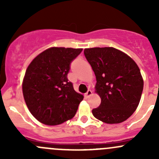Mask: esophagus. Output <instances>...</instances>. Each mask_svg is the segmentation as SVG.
Returning a JSON list of instances; mask_svg holds the SVG:
<instances>
[{
	"mask_svg": "<svg viewBox=\"0 0 159 159\" xmlns=\"http://www.w3.org/2000/svg\"><path fill=\"white\" fill-rule=\"evenodd\" d=\"M91 94H92V91H91V90H89V91H87V92L85 93V94H84V96H85L86 98H89V96H91Z\"/></svg>",
	"mask_w": 159,
	"mask_h": 159,
	"instance_id": "esophagus-1",
	"label": "esophagus"
}]
</instances>
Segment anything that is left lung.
I'll list each match as a JSON object with an SVG mask.
<instances>
[{"instance_id":"1","label":"left lung","mask_w":159,"mask_h":159,"mask_svg":"<svg viewBox=\"0 0 159 159\" xmlns=\"http://www.w3.org/2000/svg\"><path fill=\"white\" fill-rule=\"evenodd\" d=\"M84 54L96 77L94 91L102 100L93 115L107 124L123 122L137 109L142 97L144 81L139 66L112 47L85 48Z\"/></svg>"}]
</instances>
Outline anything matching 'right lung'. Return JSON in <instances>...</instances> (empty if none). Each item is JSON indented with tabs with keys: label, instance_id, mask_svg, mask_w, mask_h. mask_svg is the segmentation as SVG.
Wrapping results in <instances>:
<instances>
[{
	"label": "right lung",
	"instance_id": "add662e5",
	"mask_svg": "<svg viewBox=\"0 0 159 159\" xmlns=\"http://www.w3.org/2000/svg\"><path fill=\"white\" fill-rule=\"evenodd\" d=\"M82 48L52 47L33 59L22 82L24 98L31 115L46 125L71 119L84 96L68 79L70 64Z\"/></svg>",
	"mask_w": 159,
	"mask_h": 159
}]
</instances>
